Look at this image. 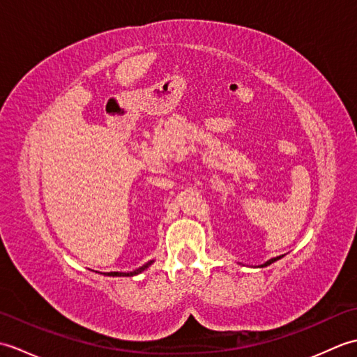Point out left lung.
<instances>
[{"instance_id": "left-lung-1", "label": "left lung", "mask_w": 357, "mask_h": 357, "mask_svg": "<svg viewBox=\"0 0 357 357\" xmlns=\"http://www.w3.org/2000/svg\"><path fill=\"white\" fill-rule=\"evenodd\" d=\"M280 257H284V255L282 256H276V257H271V259H268L267 262H264L262 265H257V267L259 268H262V267H267V265H270V264H273V262H276V261H279Z\"/></svg>"}]
</instances>
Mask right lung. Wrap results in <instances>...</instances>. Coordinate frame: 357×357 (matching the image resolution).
Instances as JSON below:
<instances>
[{
	"label": "right lung",
	"mask_w": 357,
	"mask_h": 357,
	"mask_svg": "<svg viewBox=\"0 0 357 357\" xmlns=\"http://www.w3.org/2000/svg\"><path fill=\"white\" fill-rule=\"evenodd\" d=\"M153 264V261H149L147 264H144L142 267H139V268H136V270H133V271H127V273H124V271H110V273H104V276H136V275H139V273H142L144 270H147L150 265Z\"/></svg>",
	"instance_id": "right-lung-1"
}]
</instances>
